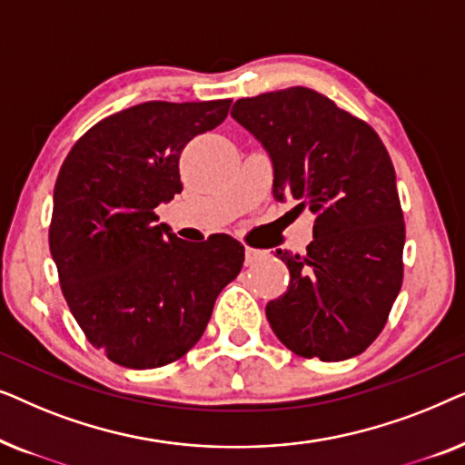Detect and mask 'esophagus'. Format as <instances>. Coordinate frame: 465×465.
<instances>
[{
	"label": "esophagus",
	"mask_w": 465,
	"mask_h": 465,
	"mask_svg": "<svg viewBox=\"0 0 465 465\" xmlns=\"http://www.w3.org/2000/svg\"><path fill=\"white\" fill-rule=\"evenodd\" d=\"M264 253L262 252H258V250H252V247H245V264L247 266H252V264H256L260 258H262Z\"/></svg>",
	"instance_id": "obj_1"
}]
</instances>
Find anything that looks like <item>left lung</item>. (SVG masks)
Here are the masks:
<instances>
[{"label": "left lung", "mask_w": 465, "mask_h": 465, "mask_svg": "<svg viewBox=\"0 0 465 465\" xmlns=\"http://www.w3.org/2000/svg\"><path fill=\"white\" fill-rule=\"evenodd\" d=\"M231 116L269 154L275 201L294 199L315 215L304 256L277 250L290 285L266 304L272 332L302 358L360 355L402 285L404 218L383 142L304 86L239 99Z\"/></svg>", "instance_id": "left-lung-1"}]
</instances>
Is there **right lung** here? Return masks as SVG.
Segmentation results:
<instances>
[{"label":"right lung","mask_w":465,"mask_h":465,"mask_svg":"<svg viewBox=\"0 0 465 465\" xmlns=\"http://www.w3.org/2000/svg\"><path fill=\"white\" fill-rule=\"evenodd\" d=\"M228 107L231 99L126 107L84 133L56 177L48 239L63 296L86 339L120 366L180 360L243 266L237 239L188 243L154 213L182 193L183 145Z\"/></svg>","instance_id":"add662e5"}]
</instances>
